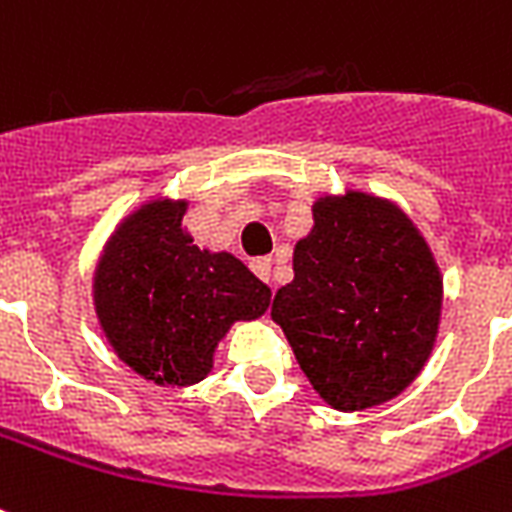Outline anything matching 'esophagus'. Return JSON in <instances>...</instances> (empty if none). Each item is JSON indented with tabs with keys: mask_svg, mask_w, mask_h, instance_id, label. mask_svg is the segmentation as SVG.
<instances>
[{
	"mask_svg": "<svg viewBox=\"0 0 512 512\" xmlns=\"http://www.w3.org/2000/svg\"><path fill=\"white\" fill-rule=\"evenodd\" d=\"M249 268L255 271L257 279H263L265 284L271 282V260H268V257H255V260L249 263Z\"/></svg>",
	"mask_w": 512,
	"mask_h": 512,
	"instance_id": "1",
	"label": "esophagus"
}]
</instances>
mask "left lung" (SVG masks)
Masks as SVG:
<instances>
[{"label":"left lung","mask_w":512,"mask_h":512,"mask_svg":"<svg viewBox=\"0 0 512 512\" xmlns=\"http://www.w3.org/2000/svg\"><path fill=\"white\" fill-rule=\"evenodd\" d=\"M292 268L271 317L319 397L362 411L400 395L435 346L443 306L440 271L416 225L376 195H325Z\"/></svg>","instance_id":"obj_1"}]
</instances>
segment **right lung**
Listing matches in <instances>:
<instances>
[{"mask_svg": "<svg viewBox=\"0 0 512 512\" xmlns=\"http://www.w3.org/2000/svg\"><path fill=\"white\" fill-rule=\"evenodd\" d=\"M187 201H150L120 222L96 268L93 300L117 357L147 381L190 386L212 370L233 322L263 317L265 287L239 257L198 249Z\"/></svg>", "mask_w": 512, "mask_h": 512, "instance_id": "add662e5", "label": "right lung"}]
</instances>
